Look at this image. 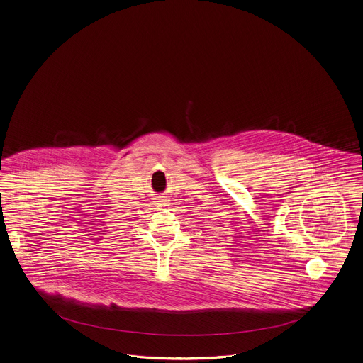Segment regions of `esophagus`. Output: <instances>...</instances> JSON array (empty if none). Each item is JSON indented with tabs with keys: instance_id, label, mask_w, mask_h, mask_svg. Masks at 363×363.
<instances>
[{
	"instance_id": "esophagus-1",
	"label": "esophagus",
	"mask_w": 363,
	"mask_h": 363,
	"mask_svg": "<svg viewBox=\"0 0 363 363\" xmlns=\"http://www.w3.org/2000/svg\"><path fill=\"white\" fill-rule=\"evenodd\" d=\"M165 203V199L162 198V196H157L155 199H154V205H157V206H162Z\"/></svg>"
}]
</instances>
